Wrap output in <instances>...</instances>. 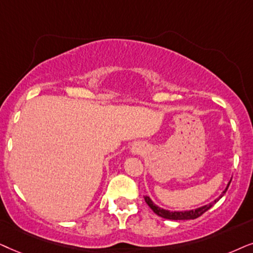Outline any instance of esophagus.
Wrapping results in <instances>:
<instances>
[{
    "label": "esophagus",
    "mask_w": 253,
    "mask_h": 253,
    "mask_svg": "<svg viewBox=\"0 0 253 253\" xmlns=\"http://www.w3.org/2000/svg\"><path fill=\"white\" fill-rule=\"evenodd\" d=\"M143 151V148L141 146H135L133 148V153L134 154H141Z\"/></svg>",
    "instance_id": "esophagus-1"
}]
</instances>
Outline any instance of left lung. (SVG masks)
I'll return each mask as SVG.
<instances>
[{"label":"left lung","mask_w":253,"mask_h":253,"mask_svg":"<svg viewBox=\"0 0 253 253\" xmlns=\"http://www.w3.org/2000/svg\"><path fill=\"white\" fill-rule=\"evenodd\" d=\"M231 181V180H230ZM230 181H229V184H230ZM229 184L225 190L223 191V193L220 195V198H222V195H223L225 192H227L228 187H229ZM218 198V199H220ZM218 199L214 200L213 203H211L210 205H206V206H203L200 208H197V210H193V211H166V210H162V208L157 207L156 205H155L153 201L150 200L149 197H144V201H146L148 206H149L151 210L155 214H157L158 216L161 217H164V218H168V220H194V218L199 217L203 215L204 213H206V211L210 210L211 207H213V205H215V203H217Z\"/></svg>","instance_id":"1"}]
</instances>
